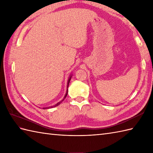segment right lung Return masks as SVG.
Segmentation results:
<instances>
[{"label":"right lung","mask_w":153,"mask_h":153,"mask_svg":"<svg viewBox=\"0 0 153 153\" xmlns=\"http://www.w3.org/2000/svg\"><path fill=\"white\" fill-rule=\"evenodd\" d=\"M71 76H72V75H70V77H69V78H68V83H67V90H66V95H65V96H64V99L61 100V101H60V102H58V103H56V105H53V106H49V107H45V108H43V109H48V108H53V107H55V106H58L60 105V104L63 101V100L66 99V96H67V95H68V86H69V83H70V79H71Z\"/></svg>","instance_id":"right-lung-1"}]
</instances>
